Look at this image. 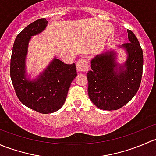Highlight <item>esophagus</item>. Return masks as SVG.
<instances>
[{"mask_svg":"<svg viewBox=\"0 0 156 156\" xmlns=\"http://www.w3.org/2000/svg\"><path fill=\"white\" fill-rule=\"evenodd\" d=\"M76 67L77 70L78 72H87L89 70L90 66L89 63H88L87 60L84 58H81L80 59H78V61L76 63Z\"/></svg>","mask_w":156,"mask_h":156,"instance_id":"esophagus-1","label":"esophagus"}]
</instances>
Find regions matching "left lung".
<instances>
[{
  "instance_id": "1",
  "label": "left lung",
  "mask_w": 156,
  "mask_h": 156,
  "mask_svg": "<svg viewBox=\"0 0 156 156\" xmlns=\"http://www.w3.org/2000/svg\"><path fill=\"white\" fill-rule=\"evenodd\" d=\"M129 42L122 47L128 53L125 67L117 68L115 53L107 52L91 60L87 72L88 95L100 109L116 110L128 103L137 92L143 74V50L133 31L127 29Z\"/></svg>"
}]
</instances>
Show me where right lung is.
I'll list each match as a JSON object with an SVG mask.
<instances>
[{
    "mask_svg": "<svg viewBox=\"0 0 156 156\" xmlns=\"http://www.w3.org/2000/svg\"><path fill=\"white\" fill-rule=\"evenodd\" d=\"M47 24L46 19H39L18 34L10 59V78L17 97L25 106L42 114L54 112L63 106L71 83L77 76L75 63L54 59L37 80L26 78L25 59L29 39L41 32Z\"/></svg>",
    "mask_w": 156,
    "mask_h": 156,
    "instance_id": "right-lung-1",
    "label": "right lung"
}]
</instances>
